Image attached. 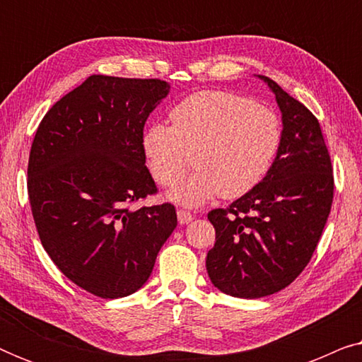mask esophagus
<instances>
[{"label": "esophagus", "mask_w": 362, "mask_h": 362, "mask_svg": "<svg viewBox=\"0 0 362 362\" xmlns=\"http://www.w3.org/2000/svg\"><path fill=\"white\" fill-rule=\"evenodd\" d=\"M176 214H177V221H180V224H189V222L194 219L191 212L185 209H177Z\"/></svg>", "instance_id": "1"}]
</instances>
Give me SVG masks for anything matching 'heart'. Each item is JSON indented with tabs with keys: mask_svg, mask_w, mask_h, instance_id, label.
<instances>
[{
	"mask_svg": "<svg viewBox=\"0 0 362 362\" xmlns=\"http://www.w3.org/2000/svg\"><path fill=\"white\" fill-rule=\"evenodd\" d=\"M171 122L148 125L141 148L153 177L175 186L194 155L197 170L168 199L199 207L217 196L240 197L274 165L281 141L279 117L269 107L226 90H202L182 98Z\"/></svg>",
	"mask_w": 362,
	"mask_h": 362,
	"instance_id": "b5f03b06",
	"label": "heart"
}]
</instances>
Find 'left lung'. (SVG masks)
Wrapping results in <instances>:
<instances>
[{"instance_id": "8db88e82", "label": "left lung", "mask_w": 362, "mask_h": 362, "mask_svg": "<svg viewBox=\"0 0 362 362\" xmlns=\"http://www.w3.org/2000/svg\"><path fill=\"white\" fill-rule=\"evenodd\" d=\"M281 112L275 161L254 189L207 219L216 244L206 269L235 298H262L288 286L313 255L333 202L334 177L318 118L279 83L259 76Z\"/></svg>"}]
</instances>
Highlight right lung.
Instances as JSON below:
<instances>
[{"label": "right lung", "instance_id": "1", "mask_svg": "<svg viewBox=\"0 0 362 362\" xmlns=\"http://www.w3.org/2000/svg\"><path fill=\"white\" fill-rule=\"evenodd\" d=\"M168 92L160 78L90 76L34 136L28 194L39 239L69 280L100 298L140 290L177 226L168 202L132 209L158 191L141 136Z\"/></svg>", "mask_w": 362, "mask_h": 362}]
</instances>
